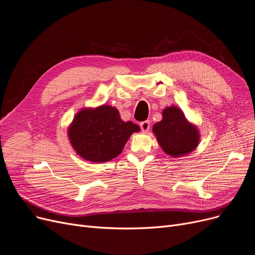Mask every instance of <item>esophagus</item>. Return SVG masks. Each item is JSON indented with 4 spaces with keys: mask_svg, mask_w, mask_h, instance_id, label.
I'll return each instance as SVG.
<instances>
[{
    "mask_svg": "<svg viewBox=\"0 0 255 255\" xmlns=\"http://www.w3.org/2000/svg\"><path fill=\"white\" fill-rule=\"evenodd\" d=\"M139 126H140V129L143 132H146V131H149V129H150V122H149V121H143V122H141L139 124Z\"/></svg>",
    "mask_w": 255,
    "mask_h": 255,
    "instance_id": "esophagus-1",
    "label": "esophagus"
}]
</instances>
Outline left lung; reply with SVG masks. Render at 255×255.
I'll return each mask as SVG.
<instances>
[{
  "label": "left lung",
  "mask_w": 255,
  "mask_h": 255,
  "mask_svg": "<svg viewBox=\"0 0 255 255\" xmlns=\"http://www.w3.org/2000/svg\"><path fill=\"white\" fill-rule=\"evenodd\" d=\"M163 119L153 126V131L162 150L173 157H181L192 152L198 144L199 134L177 106L167 107Z\"/></svg>",
  "instance_id": "1"
}]
</instances>
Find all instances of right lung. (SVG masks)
I'll return each instance as SVG.
<instances>
[{"label": "right lung", "mask_w": 255, "mask_h": 255, "mask_svg": "<svg viewBox=\"0 0 255 255\" xmlns=\"http://www.w3.org/2000/svg\"><path fill=\"white\" fill-rule=\"evenodd\" d=\"M139 127L121 120L117 109L102 105L83 110L74 118L68 130L76 153L92 162H106L120 155L133 132Z\"/></svg>", "instance_id": "add662e5"}]
</instances>
